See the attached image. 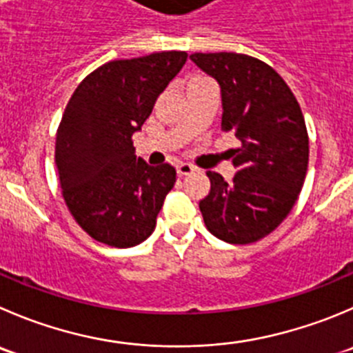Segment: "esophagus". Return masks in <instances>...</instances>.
Here are the masks:
<instances>
[{
    "label": "esophagus",
    "instance_id": "1",
    "mask_svg": "<svg viewBox=\"0 0 353 353\" xmlns=\"http://www.w3.org/2000/svg\"><path fill=\"white\" fill-rule=\"evenodd\" d=\"M176 169H177V174H179L181 177L190 176V174L194 172V167L190 165V163H179V165H177Z\"/></svg>",
    "mask_w": 353,
    "mask_h": 353
}]
</instances>
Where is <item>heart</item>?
I'll use <instances>...</instances> for the list:
<instances>
[{
	"instance_id": "obj_1",
	"label": "heart",
	"mask_w": 353,
	"mask_h": 353,
	"mask_svg": "<svg viewBox=\"0 0 353 353\" xmlns=\"http://www.w3.org/2000/svg\"><path fill=\"white\" fill-rule=\"evenodd\" d=\"M203 79H205V77H198V75H194V77H190V79H188L186 85H191V84H196V82L203 81Z\"/></svg>"
}]
</instances>
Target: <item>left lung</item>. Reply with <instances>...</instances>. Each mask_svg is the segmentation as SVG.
Returning <instances> with one entry per match:
<instances>
[{"label":"left lung","instance_id":"8db88e82","mask_svg":"<svg viewBox=\"0 0 353 353\" xmlns=\"http://www.w3.org/2000/svg\"><path fill=\"white\" fill-rule=\"evenodd\" d=\"M190 58L217 81L222 129L241 143L231 150L232 181L207 172L205 225L232 245L259 241L285 221L305 181L309 136L300 105L281 75L256 58L225 51Z\"/></svg>","mask_w":353,"mask_h":353}]
</instances>
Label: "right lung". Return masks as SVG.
<instances>
[{
	"mask_svg": "<svg viewBox=\"0 0 353 353\" xmlns=\"http://www.w3.org/2000/svg\"><path fill=\"white\" fill-rule=\"evenodd\" d=\"M186 58L184 51H162L108 61L77 85L67 103L54 163L68 210L97 241L131 248L155 229L176 169L138 159L132 134L141 131Z\"/></svg>",
	"mask_w": 353,
	"mask_h": 353,
	"instance_id": "right-lung-1",
	"label": "right lung"
}]
</instances>
